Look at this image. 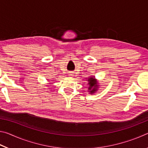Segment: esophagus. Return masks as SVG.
Here are the masks:
<instances>
[{
    "label": "esophagus",
    "mask_w": 148,
    "mask_h": 148,
    "mask_svg": "<svg viewBox=\"0 0 148 148\" xmlns=\"http://www.w3.org/2000/svg\"><path fill=\"white\" fill-rule=\"evenodd\" d=\"M73 76H74L73 72H69V76H70V77H72Z\"/></svg>",
    "instance_id": "34e87169"
}]
</instances>
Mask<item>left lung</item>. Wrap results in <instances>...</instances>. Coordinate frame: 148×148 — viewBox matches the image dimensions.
<instances>
[{
    "mask_svg": "<svg viewBox=\"0 0 148 148\" xmlns=\"http://www.w3.org/2000/svg\"><path fill=\"white\" fill-rule=\"evenodd\" d=\"M88 81H89V89L90 90V92H91V93H93L94 92H95L96 91V87H97L98 86H97V85H95L96 84V82H95V79L93 78V77H90V78L88 79ZM93 86L94 87V88H92ZM93 89H92V88Z\"/></svg>",
    "mask_w": 148,
    "mask_h": 148,
    "instance_id": "obj_1",
    "label": "left lung"
}]
</instances>
